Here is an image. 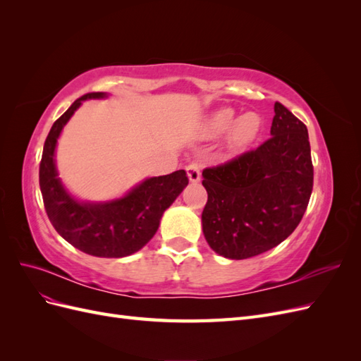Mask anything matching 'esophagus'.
<instances>
[{
	"label": "esophagus",
	"instance_id": "obj_1",
	"mask_svg": "<svg viewBox=\"0 0 361 361\" xmlns=\"http://www.w3.org/2000/svg\"><path fill=\"white\" fill-rule=\"evenodd\" d=\"M187 173L191 182H199L200 180V166L195 161H191L187 164Z\"/></svg>",
	"mask_w": 361,
	"mask_h": 361
}]
</instances>
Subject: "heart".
Instances as JSON below:
<instances>
[{"mask_svg":"<svg viewBox=\"0 0 361 361\" xmlns=\"http://www.w3.org/2000/svg\"><path fill=\"white\" fill-rule=\"evenodd\" d=\"M236 114L232 108H223V110L216 111L215 114L211 116L209 120H207L206 133L211 135H220L226 133V130L232 126ZM259 129H260V117L253 111H248L236 120L235 125L232 128V133H231V143L235 147H244L250 143V141L255 140Z\"/></svg>","mask_w":361,"mask_h":361,"instance_id":"b5f03b06","label":"heart"}]
</instances>
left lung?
<instances>
[{
    "label": "left lung",
    "instance_id": "obj_1",
    "mask_svg": "<svg viewBox=\"0 0 361 361\" xmlns=\"http://www.w3.org/2000/svg\"><path fill=\"white\" fill-rule=\"evenodd\" d=\"M271 137L259 147L203 170L207 244L220 256L248 259L297 228L313 190L307 128L276 102Z\"/></svg>",
    "mask_w": 361,
    "mask_h": 361
}]
</instances>
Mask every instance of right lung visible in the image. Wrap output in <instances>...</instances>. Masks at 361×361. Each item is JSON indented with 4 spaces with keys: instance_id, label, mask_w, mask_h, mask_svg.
Wrapping results in <instances>:
<instances>
[{
    "instance_id": "1",
    "label": "right lung",
    "mask_w": 361,
    "mask_h": 361,
    "mask_svg": "<svg viewBox=\"0 0 361 361\" xmlns=\"http://www.w3.org/2000/svg\"><path fill=\"white\" fill-rule=\"evenodd\" d=\"M104 96L102 92H92L78 97L54 122L43 146L39 183L49 221L69 244L97 257H125L143 248L157 233L164 211L187 187L188 176L185 170H178L146 179L123 199L110 203L73 200L57 178L54 150L63 126L81 102Z\"/></svg>"
}]
</instances>
